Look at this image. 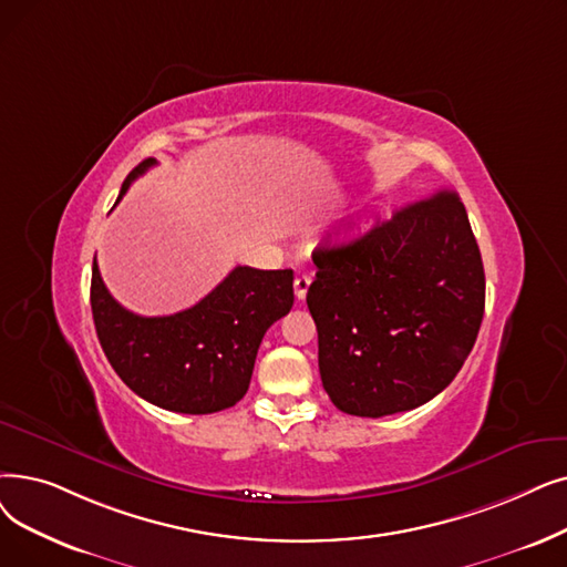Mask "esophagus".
Instances as JSON below:
<instances>
[{
    "instance_id": "34e87169",
    "label": "esophagus",
    "mask_w": 567,
    "mask_h": 567,
    "mask_svg": "<svg viewBox=\"0 0 567 567\" xmlns=\"http://www.w3.org/2000/svg\"><path fill=\"white\" fill-rule=\"evenodd\" d=\"M308 287H310V276H297V278H293V293H297L299 301L306 299Z\"/></svg>"
}]
</instances>
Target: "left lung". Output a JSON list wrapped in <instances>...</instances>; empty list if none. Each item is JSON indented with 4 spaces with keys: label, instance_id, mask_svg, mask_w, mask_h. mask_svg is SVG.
Instances as JSON below:
<instances>
[{
    "label": "left lung",
    "instance_id": "8db88e82",
    "mask_svg": "<svg viewBox=\"0 0 567 567\" xmlns=\"http://www.w3.org/2000/svg\"><path fill=\"white\" fill-rule=\"evenodd\" d=\"M308 308L319 375L354 416L420 408L471 354L484 317V266L456 192L442 189L386 223L312 252Z\"/></svg>",
    "mask_w": 567,
    "mask_h": 567
}]
</instances>
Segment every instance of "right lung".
<instances>
[{
	"label": "right lung",
	"instance_id": "right-lung-1",
	"mask_svg": "<svg viewBox=\"0 0 567 567\" xmlns=\"http://www.w3.org/2000/svg\"><path fill=\"white\" fill-rule=\"evenodd\" d=\"M155 164L147 157L132 168L117 202ZM291 282V268L236 266L196 306L141 317L111 297L94 259L92 319L113 371L136 396L171 412L210 414L245 396L264 333L293 306Z\"/></svg>",
	"mask_w": 567,
	"mask_h": 567
}]
</instances>
